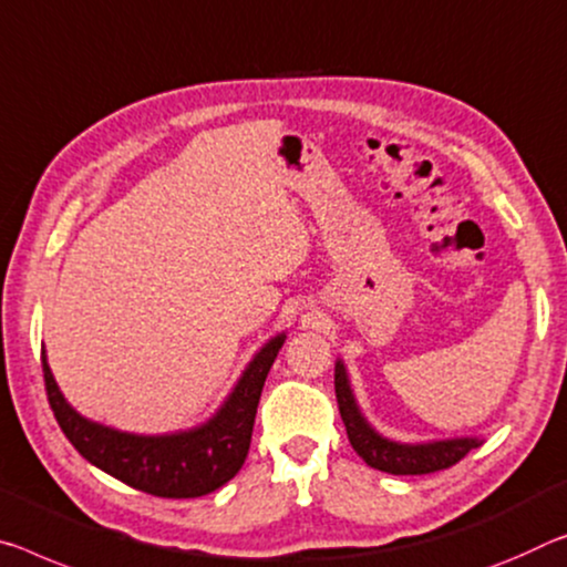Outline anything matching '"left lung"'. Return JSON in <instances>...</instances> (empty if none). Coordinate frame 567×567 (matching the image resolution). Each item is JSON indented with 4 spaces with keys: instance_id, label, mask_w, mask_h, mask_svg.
<instances>
[{
    "instance_id": "left-lung-1",
    "label": "left lung",
    "mask_w": 567,
    "mask_h": 567,
    "mask_svg": "<svg viewBox=\"0 0 567 567\" xmlns=\"http://www.w3.org/2000/svg\"><path fill=\"white\" fill-rule=\"evenodd\" d=\"M336 399L343 419L350 446L361 460L373 470L389 474H431L439 470H449L480 446L482 436H449V439H429V442H396V439L383 436L371 421L365 419L361 403L355 399L353 385H350L348 368L343 358L336 361Z\"/></svg>"
}]
</instances>
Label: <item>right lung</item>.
Listing matches in <instances>:
<instances>
[{"label":"right lung","mask_w":567,"mask_h":567,"mask_svg":"<svg viewBox=\"0 0 567 567\" xmlns=\"http://www.w3.org/2000/svg\"><path fill=\"white\" fill-rule=\"evenodd\" d=\"M285 340L287 332H277L251 355L235 389L209 419L166 434H136L83 416L60 391L44 348L42 373L60 429L90 464L154 497L188 499L219 489L241 470L262 385Z\"/></svg>","instance_id":"add662e5"}]
</instances>
